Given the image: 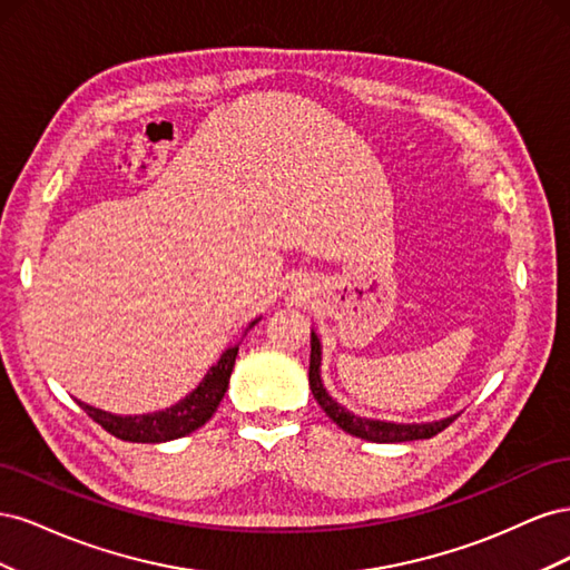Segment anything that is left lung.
Here are the masks:
<instances>
[{
    "label": "left lung",
    "mask_w": 570,
    "mask_h": 570,
    "mask_svg": "<svg viewBox=\"0 0 570 570\" xmlns=\"http://www.w3.org/2000/svg\"><path fill=\"white\" fill-rule=\"evenodd\" d=\"M321 337L312 331V361H308V385H312L314 400L318 406L327 413V419L337 423L344 433H350L354 438L368 440V442H411V440H428L450 425L459 413L454 416H446L440 421H430V423H394V421H381V419H366V416H356L350 409H344L340 402H335L331 392L325 390L323 377H321Z\"/></svg>",
    "instance_id": "left-lung-1"
}]
</instances>
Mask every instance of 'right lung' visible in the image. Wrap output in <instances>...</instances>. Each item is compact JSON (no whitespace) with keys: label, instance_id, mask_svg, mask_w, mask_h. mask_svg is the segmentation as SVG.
Returning a JSON list of instances; mask_svg holds the SVG:
<instances>
[{"label":"right lung","instance_id":"obj_1","mask_svg":"<svg viewBox=\"0 0 570 570\" xmlns=\"http://www.w3.org/2000/svg\"><path fill=\"white\" fill-rule=\"evenodd\" d=\"M258 321H262V316L254 318L249 323V327H254ZM237 350H239V342L230 344V347L220 354V358L209 368V373L202 377V383L193 392L185 394L183 400L176 402L174 406L161 409V411L140 413V416H118V413L97 409V406H90V404L78 402V400L76 402L95 423H99L107 430V433H111L118 440L145 442V444L178 440V438L195 433L197 428H202L216 413L223 394H226V390H228Z\"/></svg>","mask_w":570,"mask_h":570}]
</instances>
